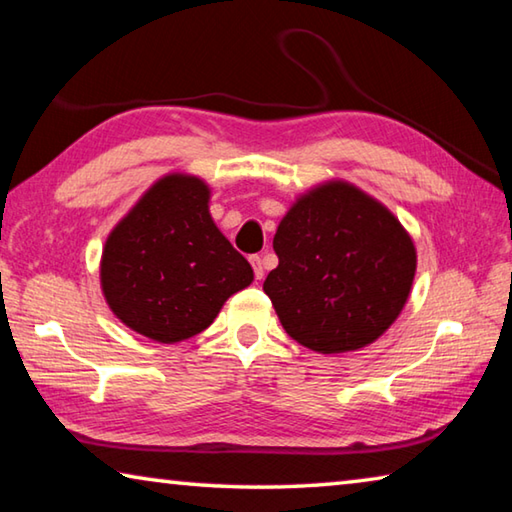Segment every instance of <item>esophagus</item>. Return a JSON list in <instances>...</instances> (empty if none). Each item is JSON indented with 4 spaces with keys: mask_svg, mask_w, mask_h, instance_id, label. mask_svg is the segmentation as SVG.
Returning <instances> with one entry per match:
<instances>
[{
    "mask_svg": "<svg viewBox=\"0 0 512 512\" xmlns=\"http://www.w3.org/2000/svg\"><path fill=\"white\" fill-rule=\"evenodd\" d=\"M248 259H250V264H253L255 277H257V280H262V277H264V262H262V257H259V255H250Z\"/></svg>",
    "mask_w": 512,
    "mask_h": 512,
    "instance_id": "34e87169",
    "label": "esophagus"
}]
</instances>
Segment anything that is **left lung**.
<instances>
[{
    "instance_id": "1",
    "label": "left lung",
    "mask_w": 512,
    "mask_h": 512,
    "mask_svg": "<svg viewBox=\"0 0 512 512\" xmlns=\"http://www.w3.org/2000/svg\"><path fill=\"white\" fill-rule=\"evenodd\" d=\"M264 282L293 341L320 354L375 343L409 300L418 255L384 203L345 180L300 194L273 237Z\"/></svg>"
}]
</instances>
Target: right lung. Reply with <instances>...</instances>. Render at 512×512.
Returning a JSON list of instances; mask_svg holds the SVG:
<instances>
[{
    "mask_svg": "<svg viewBox=\"0 0 512 512\" xmlns=\"http://www.w3.org/2000/svg\"><path fill=\"white\" fill-rule=\"evenodd\" d=\"M210 185L192 173H167L146 189L106 239L101 291L133 332L180 343L214 323L253 268L210 214Z\"/></svg>",
    "mask_w": 512,
    "mask_h": 512,
    "instance_id": "1",
    "label": "right lung"
}]
</instances>
